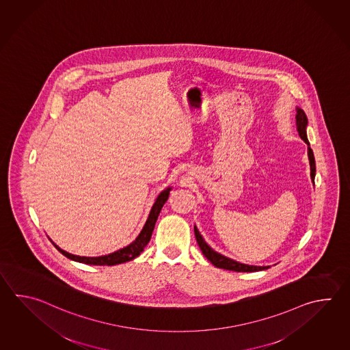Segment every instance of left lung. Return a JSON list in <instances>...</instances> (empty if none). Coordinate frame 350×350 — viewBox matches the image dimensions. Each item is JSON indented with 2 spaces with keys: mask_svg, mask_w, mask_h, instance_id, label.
Here are the masks:
<instances>
[{
  "mask_svg": "<svg viewBox=\"0 0 350 350\" xmlns=\"http://www.w3.org/2000/svg\"><path fill=\"white\" fill-rule=\"evenodd\" d=\"M297 131L299 133L300 138L308 144V158H309V164H310V178L314 183V178H315V159H314L313 150L310 148V144L308 141L307 137V126L308 118L307 114L304 113V111L301 108L297 107ZM194 234H196V239L200 245V250L203 253V256L207 258L211 263L213 264L214 267L217 268H223L227 271H258L268 269L269 265L267 267H260V265H250V264L239 263L237 260H233L230 258L223 256L221 253L215 252L213 248H211L208 245L204 238L200 236V230L194 226Z\"/></svg>",
  "mask_w": 350,
  "mask_h": 350,
  "instance_id": "obj_1",
  "label": "left lung"
}]
</instances>
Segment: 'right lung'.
I'll return each instance as SVG.
<instances>
[{
  "mask_svg": "<svg viewBox=\"0 0 350 350\" xmlns=\"http://www.w3.org/2000/svg\"><path fill=\"white\" fill-rule=\"evenodd\" d=\"M171 189L172 187H167L165 189H163L162 192L158 194L157 198H156L154 203H153V206L150 208L148 218H147V221L144 223L142 230L136 237V239L133 242L129 243L127 247H123L121 250H116L113 253H109V254H106V256H100V257H79V256H75V254H71V253H68L66 250H61L57 244H55L51 239L50 241L56 247V250L64 254V257H67L68 259H71V260H75V262H79V263L91 264V265H116V264L129 262V260L138 257L142 253L144 247L150 242L152 232H153L154 226H156L159 212H161V209L163 207L164 203L168 200Z\"/></svg>",
  "mask_w": 350,
  "mask_h": 350,
  "instance_id": "add662e5",
  "label": "right lung"
}]
</instances>
